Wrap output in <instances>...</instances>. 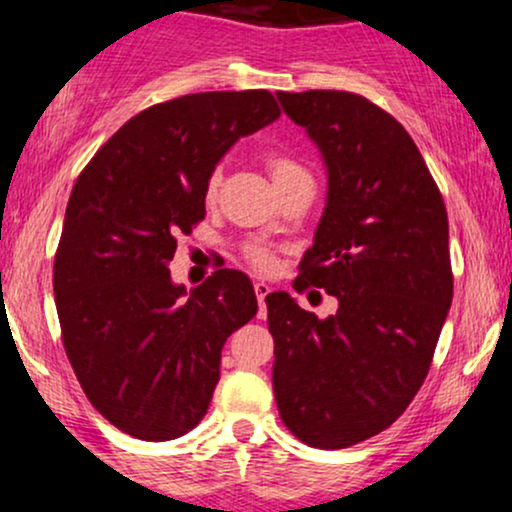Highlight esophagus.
Wrapping results in <instances>:
<instances>
[{
  "label": "esophagus",
  "mask_w": 512,
  "mask_h": 512,
  "mask_svg": "<svg viewBox=\"0 0 512 512\" xmlns=\"http://www.w3.org/2000/svg\"><path fill=\"white\" fill-rule=\"evenodd\" d=\"M269 291H272V286L264 284V281H257V284H255V296H257V301H260V315L262 317L267 315V303H264V298L269 296Z\"/></svg>",
  "instance_id": "34e87169"
}]
</instances>
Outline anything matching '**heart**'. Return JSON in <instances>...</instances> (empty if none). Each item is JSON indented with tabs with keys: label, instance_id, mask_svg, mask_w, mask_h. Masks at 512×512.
Listing matches in <instances>:
<instances>
[{
	"label": "heart",
	"instance_id": "1",
	"mask_svg": "<svg viewBox=\"0 0 512 512\" xmlns=\"http://www.w3.org/2000/svg\"><path fill=\"white\" fill-rule=\"evenodd\" d=\"M267 168H269V175H272L274 185H279V182L293 178V175L305 173V170L298 166L296 161H291V158L279 156V154H274V156L267 158ZM216 182H219V178H211L209 192L216 190ZM248 260L255 264L257 269H262V272L272 269V264H274V257L269 255V250L260 248V245H250V248H248Z\"/></svg>",
	"mask_w": 512,
	"mask_h": 512
}]
</instances>
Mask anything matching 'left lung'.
<instances>
[{
	"label": "left lung",
	"mask_w": 512,
	"mask_h": 512,
	"mask_svg": "<svg viewBox=\"0 0 512 512\" xmlns=\"http://www.w3.org/2000/svg\"><path fill=\"white\" fill-rule=\"evenodd\" d=\"M327 170V199L296 291L339 301L320 320L267 296L272 385L286 428L320 450L385 431L424 385L452 303L448 211L392 115L346 91L276 93Z\"/></svg>",
	"instance_id": "left-lung-1"
}]
</instances>
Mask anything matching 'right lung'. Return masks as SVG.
Listing matches in <instances>:
<instances>
[{
  "label": "right lung",
  "instance_id": "obj_1",
  "mask_svg": "<svg viewBox=\"0 0 512 512\" xmlns=\"http://www.w3.org/2000/svg\"><path fill=\"white\" fill-rule=\"evenodd\" d=\"M281 115L269 91L190 93L151 105L76 180L55 255L62 342L88 402L139 440H173L207 414L221 349L257 315L248 274L170 279L180 236L204 219L219 161Z\"/></svg>",
  "mask_w": 512,
  "mask_h": 512
}]
</instances>
